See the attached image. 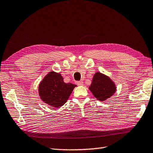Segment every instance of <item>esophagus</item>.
<instances>
[{
    "mask_svg": "<svg viewBox=\"0 0 153 153\" xmlns=\"http://www.w3.org/2000/svg\"><path fill=\"white\" fill-rule=\"evenodd\" d=\"M76 84H77V85H78L82 86V85H83V84H84V82H83V81L80 80V81H78V82H76Z\"/></svg>",
    "mask_w": 153,
    "mask_h": 153,
    "instance_id": "34e87169",
    "label": "esophagus"
}]
</instances>
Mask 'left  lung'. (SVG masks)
I'll return each mask as SVG.
<instances>
[{
	"mask_svg": "<svg viewBox=\"0 0 153 153\" xmlns=\"http://www.w3.org/2000/svg\"><path fill=\"white\" fill-rule=\"evenodd\" d=\"M89 89L96 99L103 101L115 93L116 87L108 76L97 72L92 78Z\"/></svg>",
	"mask_w": 153,
	"mask_h": 153,
	"instance_id": "obj_1",
	"label": "left lung"
}]
</instances>
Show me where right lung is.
<instances>
[{
  "label": "right lung",
  "mask_w": 153,
  "mask_h": 153,
  "mask_svg": "<svg viewBox=\"0 0 153 153\" xmlns=\"http://www.w3.org/2000/svg\"><path fill=\"white\" fill-rule=\"evenodd\" d=\"M76 86L64 82L60 73L51 71L40 82L39 95L44 103L59 108L65 104Z\"/></svg>",
  "instance_id": "right-lung-1"
}]
</instances>
